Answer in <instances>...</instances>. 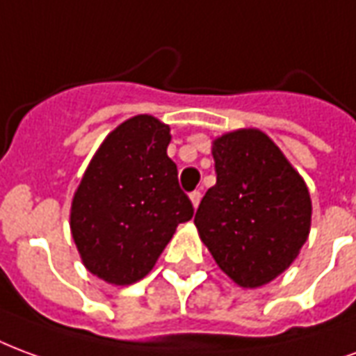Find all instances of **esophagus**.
Here are the masks:
<instances>
[{"label":"esophagus","instance_id":"esophagus-1","mask_svg":"<svg viewBox=\"0 0 356 356\" xmlns=\"http://www.w3.org/2000/svg\"><path fill=\"white\" fill-rule=\"evenodd\" d=\"M189 199H191V203H193V207H199V203H201V191H191L189 193Z\"/></svg>","mask_w":356,"mask_h":356}]
</instances>
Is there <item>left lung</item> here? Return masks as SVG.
<instances>
[{
    "label": "left lung",
    "instance_id": "1",
    "mask_svg": "<svg viewBox=\"0 0 356 356\" xmlns=\"http://www.w3.org/2000/svg\"><path fill=\"white\" fill-rule=\"evenodd\" d=\"M216 186L204 193L195 225L218 267L243 288L273 281L296 260L311 227L305 181L258 129L212 142Z\"/></svg>",
    "mask_w": 356,
    "mask_h": 356
}]
</instances>
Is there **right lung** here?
<instances>
[{"mask_svg": "<svg viewBox=\"0 0 356 356\" xmlns=\"http://www.w3.org/2000/svg\"><path fill=\"white\" fill-rule=\"evenodd\" d=\"M170 129L152 115L127 119L98 147L75 191L70 227L90 273L111 284L144 279L193 216L167 155Z\"/></svg>", "mask_w": 356, "mask_h": 356, "instance_id": "right-lung-1", "label": "right lung"}]
</instances>
